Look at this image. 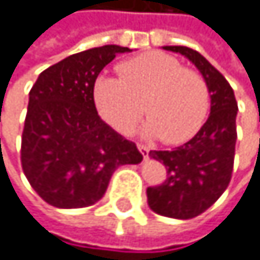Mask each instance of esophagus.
<instances>
[{"label": "esophagus", "mask_w": 260, "mask_h": 260, "mask_svg": "<svg viewBox=\"0 0 260 260\" xmlns=\"http://www.w3.org/2000/svg\"><path fill=\"white\" fill-rule=\"evenodd\" d=\"M137 149H139V152L142 153V155L144 157H147L149 155V147H147V145H144V144H137Z\"/></svg>", "instance_id": "obj_1"}]
</instances>
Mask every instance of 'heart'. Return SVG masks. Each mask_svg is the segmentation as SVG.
<instances>
[{
    "label": "heart",
    "mask_w": 260,
    "mask_h": 260,
    "mask_svg": "<svg viewBox=\"0 0 260 260\" xmlns=\"http://www.w3.org/2000/svg\"><path fill=\"white\" fill-rule=\"evenodd\" d=\"M118 73L121 79L97 77L92 92L99 115L115 131L131 133L144 110L150 118L145 133L160 136L165 144L189 141L206 123L210 111L206 79L175 56L145 53L123 61Z\"/></svg>",
    "instance_id": "1"
}]
</instances>
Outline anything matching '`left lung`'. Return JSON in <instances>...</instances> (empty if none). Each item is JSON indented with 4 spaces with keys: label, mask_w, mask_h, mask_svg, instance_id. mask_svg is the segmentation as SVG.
<instances>
[{
    "label": "left lung",
    "mask_w": 260,
    "mask_h": 260,
    "mask_svg": "<svg viewBox=\"0 0 260 260\" xmlns=\"http://www.w3.org/2000/svg\"><path fill=\"white\" fill-rule=\"evenodd\" d=\"M192 61L210 90V116L191 141L149 155L167 168L165 181L147 187L149 207L170 218H194L215 204L233 175L238 103L232 85L199 51L165 47Z\"/></svg>",
    "instance_id": "obj_1"
}]
</instances>
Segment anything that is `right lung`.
Segmentation results:
<instances>
[{
	"label": "right lung",
	"instance_id": "1",
	"mask_svg": "<svg viewBox=\"0 0 260 260\" xmlns=\"http://www.w3.org/2000/svg\"><path fill=\"white\" fill-rule=\"evenodd\" d=\"M129 48L118 45L71 54L45 69L28 93L20 163L34 191L53 207L81 209L103 198L115 170L142 160L99 116L93 84Z\"/></svg>",
	"mask_w": 260,
	"mask_h": 260
}]
</instances>
